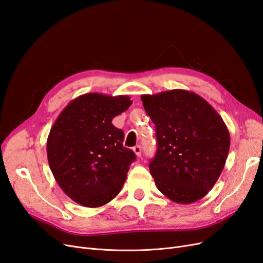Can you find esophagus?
<instances>
[{
    "label": "esophagus",
    "instance_id": "esophagus-1",
    "mask_svg": "<svg viewBox=\"0 0 263 263\" xmlns=\"http://www.w3.org/2000/svg\"><path fill=\"white\" fill-rule=\"evenodd\" d=\"M133 151H134L135 155H136L138 158L141 157V147L140 146H135L133 148Z\"/></svg>",
    "mask_w": 263,
    "mask_h": 263
}]
</instances>
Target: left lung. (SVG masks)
<instances>
[{
	"mask_svg": "<svg viewBox=\"0 0 263 263\" xmlns=\"http://www.w3.org/2000/svg\"><path fill=\"white\" fill-rule=\"evenodd\" d=\"M141 100L156 125L158 149L149 170L158 190L179 204L201 200L226 163V124L209 102L191 91L144 94Z\"/></svg>",
	"mask_w": 263,
	"mask_h": 263,
	"instance_id": "8db88e82",
	"label": "left lung"
}]
</instances>
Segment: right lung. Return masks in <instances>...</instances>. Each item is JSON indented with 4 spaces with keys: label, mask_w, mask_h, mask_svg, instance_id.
<instances>
[{
    "label": "right lung",
    "mask_w": 263,
    "mask_h": 263,
    "mask_svg": "<svg viewBox=\"0 0 263 263\" xmlns=\"http://www.w3.org/2000/svg\"><path fill=\"white\" fill-rule=\"evenodd\" d=\"M132 103L128 95L86 93L54 121L47 158L58 185L76 203L100 208L122 190L136 156L123 146L124 132L112 121Z\"/></svg>",
    "instance_id": "obj_1"
}]
</instances>
